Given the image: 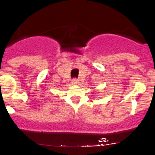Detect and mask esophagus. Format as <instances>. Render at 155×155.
Masks as SVG:
<instances>
[{"label": "esophagus", "mask_w": 155, "mask_h": 155, "mask_svg": "<svg viewBox=\"0 0 155 155\" xmlns=\"http://www.w3.org/2000/svg\"><path fill=\"white\" fill-rule=\"evenodd\" d=\"M78 83H79V81H78V79H74L72 80V84L74 85H77Z\"/></svg>", "instance_id": "34e87169"}]
</instances>
